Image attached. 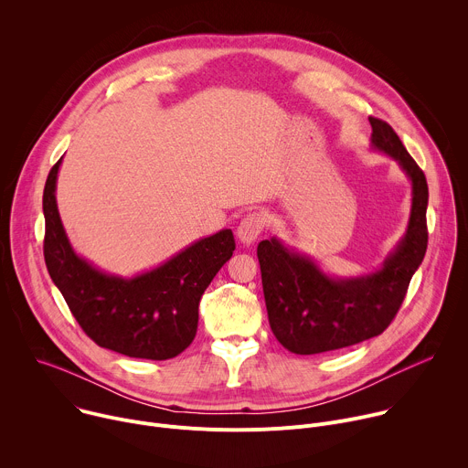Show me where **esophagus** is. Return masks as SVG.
Returning <instances> with one entry per match:
<instances>
[{
  "label": "esophagus",
  "instance_id": "1",
  "mask_svg": "<svg viewBox=\"0 0 468 468\" xmlns=\"http://www.w3.org/2000/svg\"><path fill=\"white\" fill-rule=\"evenodd\" d=\"M262 229H264V217L261 213H250L240 220L237 228V237L242 244H251L261 235Z\"/></svg>",
  "mask_w": 468,
  "mask_h": 468
}]
</instances>
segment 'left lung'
<instances>
[{"mask_svg":"<svg viewBox=\"0 0 468 468\" xmlns=\"http://www.w3.org/2000/svg\"><path fill=\"white\" fill-rule=\"evenodd\" d=\"M372 148L390 155L413 185L408 231L379 271L359 278H329L314 261L278 239L261 240L262 292L276 339L292 354L346 348L383 333L402 305L428 248V183L394 129L370 116Z\"/></svg>","mask_w":468,"mask_h":468,"instance_id":"left-lung-1","label":"left lung"}]
</instances>
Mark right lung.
Here are the masks:
<instances>
[{
	"mask_svg": "<svg viewBox=\"0 0 468 468\" xmlns=\"http://www.w3.org/2000/svg\"><path fill=\"white\" fill-rule=\"evenodd\" d=\"M60 159L46 179L44 259L74 318L101 348L127 357L165 361L196 337L202 294L235 250L231 229L199 239L157 269L135 278L105 274L80 257L64 233L55 183Z\"/></svg>",
	"mask_w": 468,
	"mask_h": 468,
	"instance_id": "1",
	"label": "right lung"
}]
</instances>
